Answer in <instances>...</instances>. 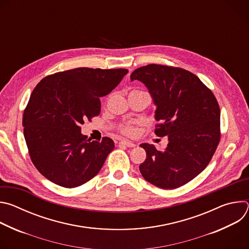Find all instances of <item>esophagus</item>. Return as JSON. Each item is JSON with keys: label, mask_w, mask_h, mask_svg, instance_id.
I'll return each instance as SVG.
<instances>
[{"label": "esophagus", "mask_w": 249, "mask_h": 249, "mask_svg": "<svg viewBox=\"0 0 249 249\" xmlns=\"http://www.w3.org/2000/svg\"><path fill=\"white\" fill-rule=\"evenodd\" d=\"M119 144L122 145V146H125V147H128V148H133V147L136 146L134 143H132V142L127 141V140H122V141H120Z\"/></svg>", "instance_id": "obj_1"}]
</instances>
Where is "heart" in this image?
I'll return each instance as SVG.
<instances>
[{
	"instance_id": "1",
	"label": "heart",
	"mask_w": 249,
	"mask_h": 249,
	"mask_svg": "<svg viewBox=\"0 0 249 249\" xmlns=\"http://www.w3.org/2000/svg\"><path fill=\"white\" fill-rule=\"evenodd\" d=\"M133 92H143V93H148L146 91H143V90H133ZM149 94V93H148ZM119 131L126 135V136H135L137 134V128L136 126L134 125H130V124H125V125H122L120 128H119Z\"/></svg>"
}]
</instances>
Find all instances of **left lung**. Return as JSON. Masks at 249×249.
Listing matches in <instances>:
<instances>
[{
	"label": "left lung",
	"instance_id": "left-lung-1",
	"mask_svg": "<svg viewBox=\"0 0 249 249\" xmlns=\"http://www.w3.org/2000/svg\"><path fill=\"white\" fill-rule=\"evenodd\" d=\"M134 80L145 84L157 105L156 135L168 138L164 151L140 145L147 153L140 171L160 188L180 187L206 168L220 143L217 98L196 75L178 67L143 66L131 74Z\"/></svg>",
	"mask_w": 249,
	"mask_h": 249
}]
</instances>
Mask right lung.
Returning a JSON list of instances; mask_svg holds the SVG:
<instances>
[{"label":"right lung","mask_w":249,"mask_h":249,"mask_svg":"<svg viewBox=\"0 0 249 249\" xmlns=\"http://www.w3.org/2000/svg\"><path fill=\"white\" fill-rule=\"evenodd\" d=\"M127 69L77 68L42 79L23 111V135L30 160L53 183L66 188L85 184L99 172L114 142L82 135L81 125L100 113L107 95Z\"/></svg>","instance_id":"1"}]
</instances>
